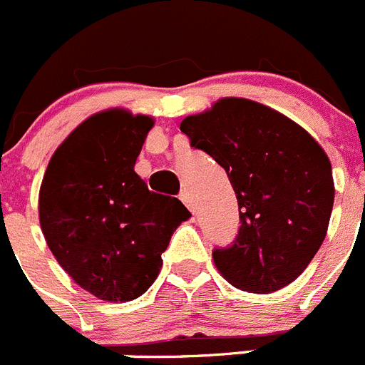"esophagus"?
<instances>
[{
    "label": "esophagus",
    "instance_id": "obj_1",
    "mask_svg": "<svg viewBox=\"0 0 365 365\" xmlns=\"http://www.w3.org/2000/svg\"><path fill=\"white\" fill-rule=\"evenodd\" d=\"M179 199L182 200V202H185V205L188 206L190 210H192V212H195V200H193L190 190H182V192H180V195H179Z\"/></svg>",
    "mask_w": 365,
    "mask_h": 365
}]
</instances>
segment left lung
Listing matches in <instances>:
<instances>
[{
	"label": "left lung",
	"instance_id": "8db88e82",
	"mask_svg": "<svg viewBox=\"0 0 365 365\" xmlns=\"http://www.w3.org/2000/svg\"><path fill=\"white\" fill-rule=\"evenodd\" d=\"M180 132L226 170L237 193L239 233L213 250L220 275L252 293L292 284L326 239L335 199L326 152L292 119L240 98L188 115Z\"/></svg>",
	"mask_w": 365,
	"mask_h": 365
}]
</instances>
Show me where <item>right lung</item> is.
Segmentation results:
<instances>
[{"label": "right lung", "mask_w": 365, "mask_h": 365, "mask_svg": "<svg viewBox=\"0 0 365 365\" xmlns=\"http://www.w3.org/2000/svg\"><path fill=\"white\" fill-rule=\"evenodd\" d=\"M152 126V117L121 108L88 117L53 152L39 190L50 252L73 282L108 302L152 286L188 217L179 199L150 192L133 172Z\"/></svg>", "instance_id": "right-lung-1"}]
</instances>
